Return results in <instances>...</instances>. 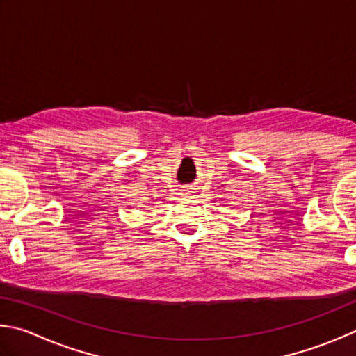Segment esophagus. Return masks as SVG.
<instances>
[{"instance_id":"34e87169","label":"esophagus","mask_w":356,"mask_h":356,"mask_svg":"<svg viewBox=\"0 0 356 356\" xmlns=\"http://www.w3.org/2000/svg\"><path fill=\"white\" fill-rule=\"evenodd\" d=\"M183 194H192V191L191 189H184Z\"/></svg>"}]
</instances>
